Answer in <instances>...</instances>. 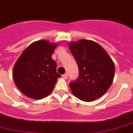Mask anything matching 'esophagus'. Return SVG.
<instances>
[{"label":"esophagus","mask_w":133,"mask_h":133,"mask_svg":"<svg viewBox=\"0 0 133 133\" xmlns=\"http://www.w3.org/2000/svg\"><path fill=\"white\" fill-rule=\"evenodd\" d=\"M63 78L65 79H68V74H64V75H63Z\"/></svg>","instance_id":"34e87169"}]
</instances>
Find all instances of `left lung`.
<instances>
[{"instance_id":"8db88e82","label":"left lung","mask_w":133,"mask_h":133,"mask_svg":"<svg viewBox=\"0 0 133 133\" xmlns=\"http://www.w3.org/2000/svg\"><path fill=\"white\" fill-rule=\"evenodd\" d=\"M79 66L77 81L70 83L75 97L92 101L105 94L112 83L115 64L105 50L95 41L81 39L69 43Z\"/></svg>"}]
</instances>
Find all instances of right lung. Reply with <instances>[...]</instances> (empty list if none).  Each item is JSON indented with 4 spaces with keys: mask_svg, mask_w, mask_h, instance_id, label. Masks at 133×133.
<instances>
[{
    "mask_svg": "<svg viewBox=\"0 0 133 133\" xmlns=\"http://www.w3.org/2000/svg\"><path fill=\"white\" fill-rule=\"evenodd\" d=\"M56 43L46 40L32 43L22 52L13 69L14 83L22 93L41 99L52 92L57 79L56 63L52 55Z\"/></svg>",
    "mask_w": 133,
    "mask_h": 133,
    "instance_id": "right-lung-1",
    "label": "right lung"
}]
</instances>
